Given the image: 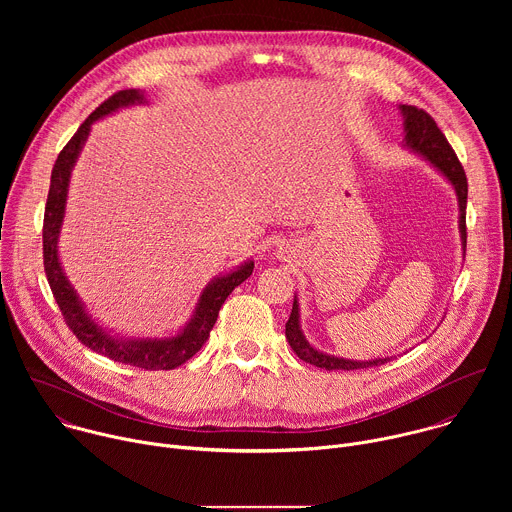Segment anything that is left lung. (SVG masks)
<instances>
[{
  "label": "left lung",
  "instance_id": "obj_1",
  "mask_svg": "<svg viewBox=\"0 0 512 512\" xmlns=\"http://www.w3.org/2000/svg\"><path fill=\"white\" fill-rule=\"evenodd\" d=\"M401 113L405 117V143L409 145L411 150L419 152L423 158H427L437 170H440L456 188L458 194V202H460V233H462V243H464V251H466V202H468V180H466V172L456 156V152L452 150V145L448 143L446 135L442 133V129L437 127V123L433 121V117L423 111L417 109L413 105H401ZM285 338L302 360L314 364L318 369H326V371H356V369H371V367H379V364H385L391 358H377V360H346V358H336V356H328L324 352H318L316 348H312L308 344V340L304 338L302 330H300V312H298V300H294V308H291L289 320L285 324Z\"/></svg>",
  "mask_w": 512,
  "mask_h": 512
}]
</instances>
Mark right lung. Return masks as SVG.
Listing matches in <instances>:
<instances>
[{
    "label": "right lung",
    "mask_w": 512,
    "mask_h": 512,
    "mask_svg": "<svg viewBox=\"0 0 512 512\" xmlns=\"http://www.w3.org/2000/svg\"><path fill=\"white\" fill-rule=\"evenodd\" d=\"M133 103H143V93L135 89H125L113 93L107 101H103L77 129V133L70 137V141L64 145L62 152L56 158V164L52 168L50 176V190L48 200L44 208V227H42V251H44V271L50 283V289L54 294V300L62 312V318L70 332L75 334L87 348L123 364H131V367L145 369V371H172L186 360H190L206 342L210 336V330L218 318V310L223 308L225 300L229 298L231 291L241 285L251 273L255 263L249 261L241 265L237 271L218 277L206 289L196 306V314L190 320V324L174 338L166 340H117L103 332L85 312L81 300L77 298L75 289L70 287L68 279L62 273L60 261H58V233L64 216V204H66V190H68V178L70 170L77 162V156L83 148V143L91 131V125L111 111H117L119 107H127Z\"/></svg>",
    "instance_id": "obj_1"
}]
</instances>
